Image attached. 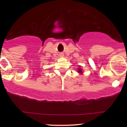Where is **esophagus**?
Wrapping results in <instances>:
<instances>
[{
  "instance_id": "34e87169",
  "label": "esophagus",
  "mask_w": 127,
  "mask_h": 127,
  "mask_svg": "<svg viewBox=\"0 0 127 127\" xmlns=\"http://www.w3.org/2000/svg\"><path fill=\"white\" fill-rule=\"evenodd\" d=\"M60 56H61V57H62V56H64V55L63 54V53H61V54H60Z\"/></svg>"
}]
</instances>
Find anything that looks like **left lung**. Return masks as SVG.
<instances>
[{"mask_svg": "<svg viewBox=\"0 0 127 127\" xmlns=\"http://www.w3.org/2000/svg\"><path fill=\"white\" fill-rule=\"evenodd\" d=\"M78 69H79V70H78L77 72L79 73V74H82V69L80 68V67H79V68Z\"/></svg>", "mask_w": 127, "mask_h": 127, "instance_id": "8db88e82", "label": "left lung"}]
</instances>
